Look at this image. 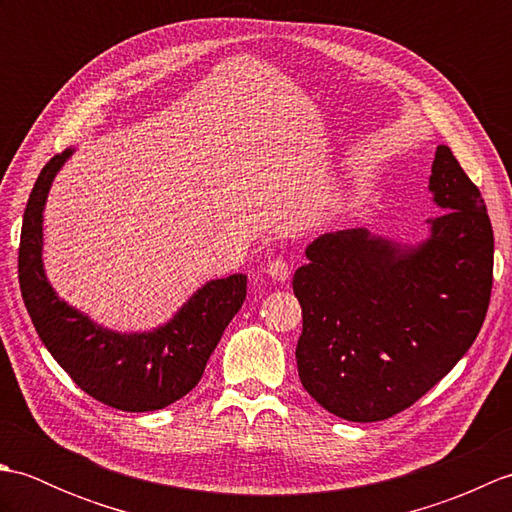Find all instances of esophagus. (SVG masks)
Returning a JSON list of instances; mask_svg holds the SVG:
<instances>
[{
  "mask_svg": "<svg viewBox=\"0 0 512 512\" xmlns=\"http://www.w3.org/2000/svg\"><path fill=\"white\" fill-rule=\"evenodd\" d=\"M266 273L273 277L275 281H286L288 275H290V264L286 262L284 257H273L266 264Z\"/></svg>",
  "mask_w": 512,
  "mask_h": 512,
  "instance_id": "34e87169",
  "label": "esophagus"
}]
</instances>
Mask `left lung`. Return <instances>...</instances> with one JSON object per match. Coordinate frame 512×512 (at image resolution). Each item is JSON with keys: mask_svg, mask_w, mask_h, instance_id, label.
Listing matches in <instances>:
<instances>
[{"mask_svg": "<svg viewBox=\"0 0 512 512\" xmlns=\"http://www.w3.org/2000/svg\"><path fill=\"white\" fill-rule=\"evenodd\" d=\"M429 189V239L400 246L365 228L306 248L292 290L301 303V385L334 416L387 420L447 376L473 345L493 288V226L480 189L447 145Z\"/></svg>", "mask_w": 512, "mask_h": 512, "instance_id": "left-lung-1", "label": "left lung"}]
</instances>
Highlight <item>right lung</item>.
<instances>
[{"instance_id":"right-lung-1","label":"right lung","mask_w":512,"mask_h":512,"mask_svg":"<svg viewBox=\"0 0 512 512\" xmlns=\"http://www.w3.org/2000/svg\"><path fill=\"white\" fill-rule=\"evenodd\" d=\"M72 149L41 169L24 211L19 288L41 343L85 394L121 411H156L200 383L206 361L246 299V275L204 284L167 325L118 334L90 321L57 297L43 273V206Z\"/></svg>"}]
</instances>
